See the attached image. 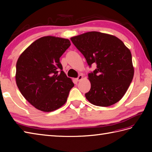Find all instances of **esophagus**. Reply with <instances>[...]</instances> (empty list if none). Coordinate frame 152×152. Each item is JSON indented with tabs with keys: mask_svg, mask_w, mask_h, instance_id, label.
<instances>
[{
	"mask_svg": "<svg viewBox=\"0 0 152 152\" xmlns=\"http://www.w3.org/2000/svg\"><path fill=\"white\" fill-rule=\"evenodd\" d=\"M82 78H83V76L82 75H81V74H80V75H79L78 76V78H76V80L78 82H80V80H81L82 79Z\"/></svg>",
	"mask_w": 152,
	"mask_h": 152,
	"instance_id": "34e87169",
	"label": "esophagus"
}]
</instances>
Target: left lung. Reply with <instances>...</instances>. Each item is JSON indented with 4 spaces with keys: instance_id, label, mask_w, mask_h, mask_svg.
<instances>
[{
    "instance_id": "8db88e82",
    "label": "left lung",
    "mask_w": 152,
    "mask_h": 152,
    "mask_svg": "<svg viewBox=\"0 0 152 152\" xmlns=\"http://www.w3.org/2000/svg\"><path fill=\"white\" fill-rule=\"evenodd\" d=\"M95 70L88 74L91 89L85 95L95 106H109L124 96L133 80L134 68L130 50L118 38L92 31L70 38Z\"/></svg>"
}]
</instances>
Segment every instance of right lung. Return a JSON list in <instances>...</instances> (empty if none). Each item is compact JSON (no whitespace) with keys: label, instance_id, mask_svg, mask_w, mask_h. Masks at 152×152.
Wrapping results in <instances>:
<instances>
[{"label":"right lung","instance_id":"add662e5","mask_svg":"<svg viewBox=\"0 0 152 152\" xmlns=\"http://www.w3.org/2000/svg\"><path fill=\"white\" fill-rule=\"evenodd\" d=\"M70 46L68 39L44 37L32 43L19 57L15 74L18 88L39 110L48 112L61 107L74 86L59 61Z\"/></svg>","mask_w":152,"mask_h":152}]
</instances>
